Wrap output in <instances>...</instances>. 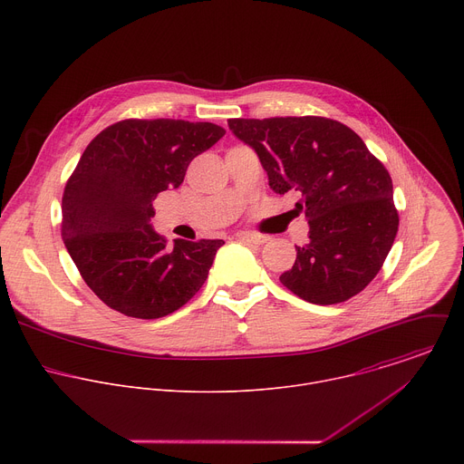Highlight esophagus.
I'll list each match as a JSON object with an SVG mask.
<instances>
[{
    "mask_svg": "<svg viewBox=\"0 0 464 464\" xmlns=\"http://www.w3.org/2000/svg\"><path fill=\"white\" fill-rule=\"evenodd\" d=\"M238 237H240L242 240H246V242H251V244H258V246L270 240V237H268V235H260V233H240Z\"/></svg>",
    "mask_w": 464,
    "mask_h": 464,
    "instance_id": "34e87169",
    "label": "esophagus"
}]
</instances>
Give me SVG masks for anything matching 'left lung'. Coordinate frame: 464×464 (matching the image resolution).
<instances>
[{
    "instance_id": "obj_1",
    "label": "left lung",
    "mask_w": 464,
    "mask_h": 464,
    "mask_svg": "<svg viewBox=\"0 0 464 464\" xmlns=\"http://www.w3.org/2000/svg\"><path fill=\"white\" fill-rule=\"evenodd\" d=\"M233 134L255 149L277 194L301 192L308 242L295 246L292 270L279 281L314 304L360 294L380 272L399 231L392 181L354 130L304 115L229 119Z\"/></svg>"
}]
</instances>
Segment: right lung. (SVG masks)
<instances>
[{
	"label": "right lung",
	"mask_w": 464,
	"mask_h": 464,
	"mask_svg": "<svg viewBox=\"0 0 464 464\" xmlns=\"http://www.w3.org/2000/svg\"><path fill=\"white\" fill-rule=\"evenodd\" d=\"M226 130L181 119H124L104 128L81 156L62 196V238L84 283L110 308L158 319L188 303L224 240L158 235L152 202L178 188L188 163Z\"/></svg>",
	"instance_id": "right-lung-1"
}]
</instances>
